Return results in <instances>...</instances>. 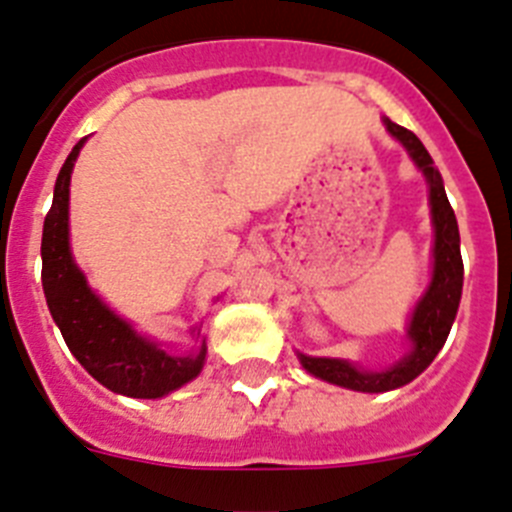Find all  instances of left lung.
<instances>
[{
    "label": "left lung",
    "instance_id": "obj_1",
    "mask_svg": "<svg viewBox=\"0 0 512 512\" xmlns=\"http://www.w3.org/2000/svg\"><path fill=\"white\" fill-rule=\"evenodd\" d=\"M382 124L390 132V137H395L405 147L408 158L426 178L431 224H434L431 280H428L423 296L416 301L411 319H408V329H405L408 352L398 362L382 367V370H367V367L342 357H311V354L296 352L298 362L308 375L339 385V388L357 390V393H388V390L403 388L434 362V357L444 347L446 336H449L451 324L457 319L464 283L457 216H454V209L446 199L439 168L434 165L423 142L411 130L390 122L388 117H382Z\"/></svg>",
    "mask_w": 512,
    "mask_h": 512
}]
</instances>
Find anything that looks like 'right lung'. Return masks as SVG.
Segmentation results:
<instances>
[{
	"instance_id": "1",
	"label": "right lung",
	"mask_w": 512,
	"mask_h": 512,
	"mask_svg": "<svg viewBox=\"0 0 512 512\" xmlns=\"http://www.w3.org/2000/svg\"><path fill=\"white\" fill-rule=\"evenodd\" d=\"M84 140L73 145L71 155L55 178L53 206L43 224V290L50 316L61 329L73 357L94 380L112 393L127 398H163L186 382L196 380L206 362V339L193 326L199 347L186 354H168L155 339L140 334L127 319L96 296L84 270L71 252V173Z\"/></svg>"
}]
</instances>
